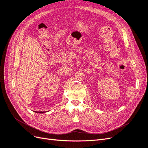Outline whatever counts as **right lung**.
Wrapping results in <instances>:
<instances>
[{"instance_id":"obj_1","label":"right lung","mask_w":148,"mask_h":148,"mask_svg":"<svg viewBox=\"0 0 148 148\" xmlns=\"http://www.w3.org/2000/svg\"><path fill=\"white\" fill-rule=\"evenodd\" d=\"M44 112H37V113H44Z\"/></svg>"}]
</instances>
